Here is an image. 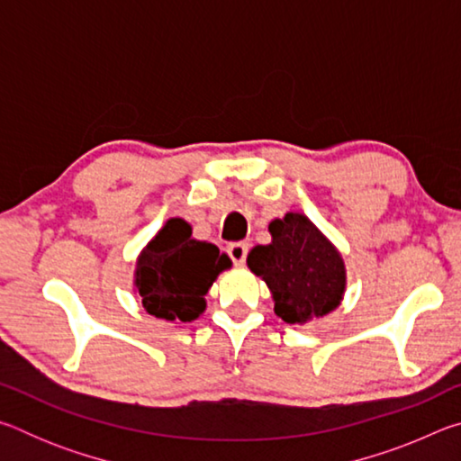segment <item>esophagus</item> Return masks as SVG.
<instances>
[{"mask_svg": "<svg viewBox=\"0 0 461 461\" xmlns=\"http://www.w3.org/2000/svg\"><path fill=\"white\" fill-rule=\"evenodd\" d=\"M228 256H230L233 264H244L246 256H248V244H244V241H236V244H230L228 246Z\"/></svg>", "mask_w": 461, "mask_h": 461, "instance_id": "obj_1", "label": "esophagus"}]
</instances>
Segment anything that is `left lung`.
Masks as SVG:
<instances>
[{
	"label": "left lung",
	"instance_id": "1",
	"mask_svg": "<svg viewBox=\"0 0 461 461\" xmlns=\"http://www.w3.org/2000/svg\"><path fill=\"white\" fill-rule=\"evenodd\" d=\"M268 230L272 244L249 249L248 267L267 280L275 313L294 325L338 307L346 272L338 249L323 233L301 213H286Z\"/></svg>",
	"mask_w": 461,
	"mask_h": 461
}]
</instances>
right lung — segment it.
<instances>
[{"label": "right lung", "mask_w": 461, "mask_h": 461, "mask_svg": "<svg viewBox=\"0 0 461 461\" xmlns=\"http://www.w3.org/2000/svg\"><path fill=\"white\" fill-rule=\"evenodd\" d=\"M230 258L209 241L191 238L183 220L167 221L138 258L136 286L148 313L167 321H193L205 309V294Z\"/></svg>", "instance_id": "obj_1"}]
</instances>
